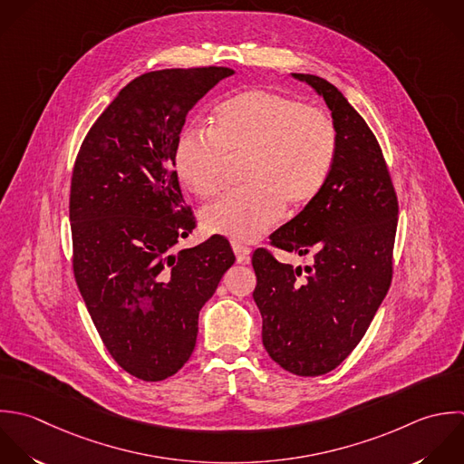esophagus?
I'll return each mask as SVG.
<instances>
[{
	"instance_id": "esophagus-1",
	"label": "esophagus",
	"mask_w": 464,
	"mask_h": 464,
	"mask_svg": "<svg viewBox=\"0 0 464 464\" xmlns=\"http://www.w3.org/2000/svg\"><path fill=\"white\" fill-rule=\"evenodd\" d=\"M233 251L237 255L238 264H247L251 260V249L249 247H244L240 244H233Z\"/></svg>"
}]
</instances>
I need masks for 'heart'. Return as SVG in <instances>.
I'll return each instance as SVG.
<instances>
[{
  "label": "heart",
  "mask_w": 464,
  "mask_h": 464,
  "mask_svg": "<svg viewBox=\"0 0 464 464\" xmlns=\"http://www.w3.org/2000/svg\"><path fill=\"white\" fill-rule=\"evenodd\" d=\"M338 133L333 119L302 101L249 90L222 102L211 131L186 128L175 144L180 182L197 197H213L229 162H244L242 191L209 204L200 218L211 235L251 244L282 217L309 206L334 168Z\"/></svg>",
  "instance_id": "heart-1"
}]
</instances>
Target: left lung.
I'll return each instance as SVG.
<instances>
[{
	"instance_id": "left-lung-1",
	"label": "left lung",
	"mask_w": 464,
	"mask_h": 464,
	"mask_svg": "<svg viewBox=\"0 0 464 464\" xmlns=\"http://www.w3.org/2000/svg\"><path fill=\"white\" fill-rule=\"evenodd\" d=\"M293 77L325 101L338 151L322 193L271 235L273 246L311 255L313 266L256 249L253 298L267 354L296 376H322L354 351L387 296L398 198L374 133L343 93L313 73Z\"/></svg>"
}]
</instances>
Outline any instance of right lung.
Returning <instances> with one entry per match:
<instances>
[{
  "label": "right lung",
  "mask_w": 464,
  "mask_h": 464,
  "mask_svg": "<svg viewBox=\"0 0 464 464\" xmlns=\"http://www.w3.org/2000/svg\"><path fill=\"white\" fill-rule=\"evenodd\" d=\"M233 73L209 66L135 77L93 122L73 166L75 282L111 358L144 382L189 360L198 313L235 264L220 235L175 251L195 220L173 164L189 110Z\"/></svg>",
  "instance_id": "obj_1"
}]
</instances>
